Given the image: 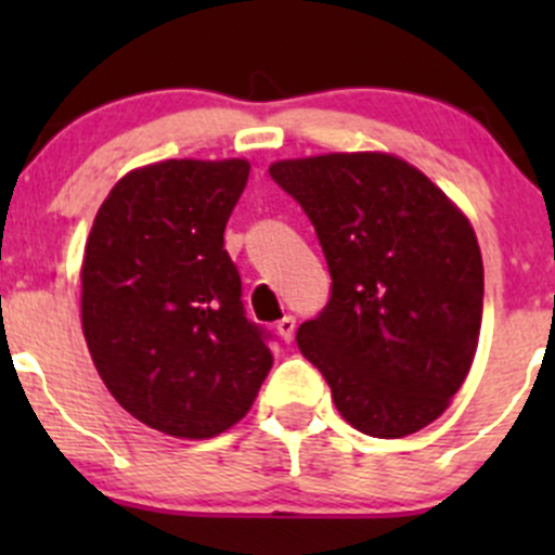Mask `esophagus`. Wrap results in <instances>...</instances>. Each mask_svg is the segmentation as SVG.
I'll list each match as a JSON object with an SVG mask.
<instances>
[{
  "instance_id": "1",
  "label": "esophagus",
  "mask_w": 555,
  "mask_h": 555,
  "mask_svg": "<svg viewBox=\"0 0 555 555\" xmlns=\"http://www.w3.org/2000/svg\"><path fill=\"white\" fill-rule=\"evenodd\" d=\"M295 327H298V319L293 317V313H287V317H282L279 319V324H276V330H279V335H282V340H293V335H295Z\"/></svg>"
}]
</instances>
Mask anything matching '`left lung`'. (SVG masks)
Wrapping results in <instances>:
<instances>
[{
    "label": "left lung",
    "instance_id": "8db88e82",
    "mask_svg": "<svg viewBox=\"0 0 555 555\" xmlns=\"http://www.w3.org/2000/svg\"><path fill=\"white\" fill-rule=\"evenodd\" d=\"M268 173L306 211L327 260V306L295 340L340 416L386 440L433 424L467 378L483 317L467 217L395 155L279 160Z\"/></svg>",
    "mask_w": 555,
    "mask_h": 555
}]
</instances>
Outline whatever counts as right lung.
<instances>
[{
  "label": "right lung",
  "instance_id": "1",
  "mask_svg": "<svg viewBox=\"0 0 555 555\" xmlns=\"http://www.w3.org/2000/svg\"><path fill=\"white\" fill-rule=\"evenodd\" d=\"M246 179V160L144 166L112 188L86 244L93 365L133 418L173 438L233 427L273 365L222 238Z\"/></svg>",
  "mask_w": 555,
  "mask_h": 555
}]
</instances>
